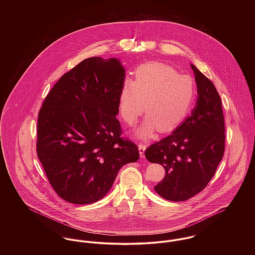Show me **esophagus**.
Masks as SVG:
<instances>
[{
	"label": "esophagus",
	"instance_id": "esophagus-1",
	"mask_svg": "<svg viewBox=\"0 0 255 255\" xmlns=\"http://www.w3.org/2000/svg\"><path fill=\"white\" fill-rule=\"evenodd\" d=\"M145 149L146 144H144V143H139V144H138V150H139V155H140V157H144Z\"/></svg>",
	"mask_w": 255,
	"mask_h": 255
}]
</instances>
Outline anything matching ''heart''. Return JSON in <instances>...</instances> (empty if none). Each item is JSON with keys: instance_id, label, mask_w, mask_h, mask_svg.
<instances>
[{"instance_id": "obj_1", "label": "heart", "mask_w": 255, "mask_h": 255, "mask_svg": "<svg viewBox=\"0 0 255 255\" xmlns=\"http://www.w3.org/2000/svg\"><path fill=\"white\" fill-rule=\"evenodd\" d=\"M195 93V84L189 75L179 74L166 64L150 62L136 68L134 80L123 81L119 112L128 125H132L142 114L144 103L148 117L135 134L149 138L156 128L169 132L178 128L191 109Z\"/></svg>"}]
</instances>
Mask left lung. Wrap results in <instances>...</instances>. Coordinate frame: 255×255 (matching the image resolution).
I'll return each mask as SVG.
<instances>
[{
  "label": "left lung",
  "mask_w": 255,
  "mask_h": 255,
  "mask_svg": "<svg viewBox=\"0 0 255 255\" xmlns=\"http://www.w3.org/2000/svg\"><path fill=\"white\" fill-rule=\"evenodd\" d=\"M197 85L196 106L169 136L149 146L147 160L161 164L165 178L155 191L171 201L194 196L213 178L225 151V121L213 82L191 65Z\"/></svg>",
  "instance_id": "left-lung-1"
}]
</instances>
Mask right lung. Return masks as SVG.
Segmentation results:
<instances>
[{
	"label": "right lung",
	"mask_w": 255,
	"mask_h": 255,
	"mask_svg": "<svg viewBox=\"0 0 255 255\" xmlns=\"http://www.w3.org/2000/svg\"><path fill=\"white\" fill-rule=\"evenodd\" d=\"M125 74L115 58L85 59L56 82L39 111L37 155L53 189L68 202L103 198L119 170L139 158L116 118Z\"/></svg>",
	"instance_id": "add662e5"
}]
</instances>
